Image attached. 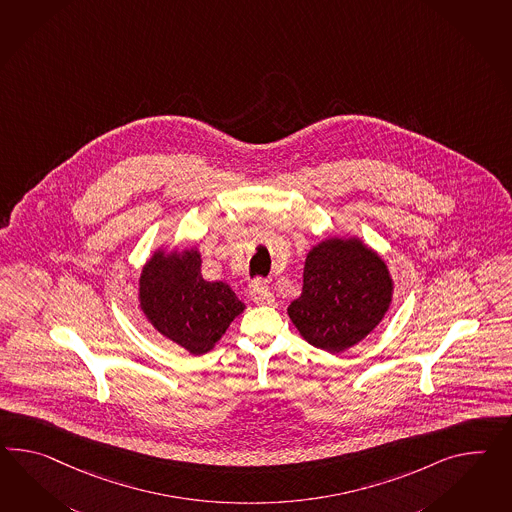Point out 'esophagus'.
Wrapping results in <instances>:
<instances>
[{"label": "esophagus", "mask_w": 512, "mask_h": 512, "mask_svg": "<svg viewBox=\"0 0 512 512\" xmlns=\"http://www.w3.org/2000/svg\"><path fill=\"white\" fill-rule=\"evenodd\" d=\"M250 299L256 302V304L269 306V304H275V293L269 291V289L262 286V284H256L254 288L250 289Z\"/></svg>", "instance_id": "1"}]
</instances>
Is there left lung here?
<instances>
[{"mask_svg": "<svg viewBox=\"0 0 512 512\" xmlns=\"http://www.w3.org/2000/svg\"><path fill=\"white\" fill-rule=\"evenodd\" d=\"M392 301L394 278L379 252L358 236H328L308 250L288 315L310 345L343 353L379 327Z\"/></svg>", "mask_w": 512, "mask_h": 512, "instance_id": "8db88e82", "label": "left lung"}]
</instances>
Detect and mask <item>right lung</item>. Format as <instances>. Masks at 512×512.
<instances>
[{
    "label": "right lung",
    "mask_w": 512,
    "mask_h": 512,
    "mask_svg": "<svg viewBox=\"0 0 512 512\" xmlns=\"http://www.w3.org/2000/svg\"><path fill=\"white\" fill-rule=\"evenodd\" d=\"M197 245L158 247L139 276L137 301L161 336L191 354L210 353L237 315L247 308L226 282L202 276Z\"/></svg>",
    "instance_id": "right-lung-1"
}]
</instances>
